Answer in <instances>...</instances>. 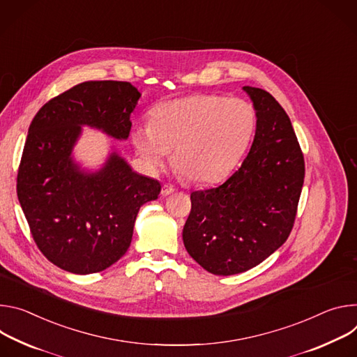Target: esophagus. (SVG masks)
Returning <instances> with one entry per match:
<instances>
[{
    "instance_id": "34e87169",
    "label": "esophagus",
    "mask_w": 357,
    "mask_h": 357,
    "mask_svg": "<svg viewBox=\"0 0 357 357\" xmlns=\"http://www.w3.org/2000/svg\"><path fill=\"white\" fill-rule=\"evenodd\" d=\"M176 191V188L172 185V184H165L163 187H162V195H170V194H173Z\"/></svg>"
}]
</instances>
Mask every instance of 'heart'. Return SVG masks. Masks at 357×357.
<instances>
[{
  "instance_id": "1",
  "label": "heart",
  "mask_w": 357,
  "mask_h": 357,
  "mask_svg": "<svg viewBox=\"0 0 357 357\" xmlns=\"http://www.w3.org/2000/svg\"><path fill=\"white\" fill-rule=\"evenodd\" d=\"M257 123L255 107L244 99L192 95L157 105L133 144L151 169L163 167L174 150L173 166L185 180L213 183L238 165Z\"/></svg>"
}]
</instances>
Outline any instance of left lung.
Instances as JSON below:
<instances>
[{
	"instance_id": "obj_1",
	"label": "left lung",
	"mask_w": 357,
	"mask_h": 357,
	"mask_svg": "<svg viewBox=\"0 0 357 357\" xmlns=\"http://www.w3.org/2000/svg\"><path fill=\"white\" fill-rule=\"evenodd\" d=\"M244 91L258 116L250 153L224 183L191 192L183 229L190 257L214 275L245 272L288 240L305 178L287 112L264 89Z\"/></svg>"
}]
</instances>
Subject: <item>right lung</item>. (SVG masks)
<instances>
[{"label":"right lung","instance_id":"right-lung-1","mask_svg":"<svg viewBox=\"0 0 357 357\" xmlns=\"http://www.w3.org/2000/svg\"><path fill=\"white\" fill-rule=\"evenodd\" d=\"M139 98L129 82H82L47 102L31 122L17 194L38 250L63 271L95 273L121 259L139 208L162 190L116 153L96 173L81 172L70 158L84 125L128 139Z\"/></svg>","mask_w":357,"mask_h":357}]
</instances>
